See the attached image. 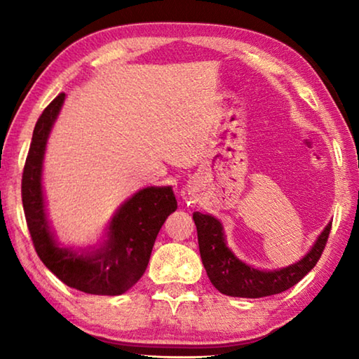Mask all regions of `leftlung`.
I'll list each match as a JSON object with an SVG mask.
<instances>
[{
    "instance_id": "8db88e82",
    "label": "left lung",
    "mask_w": 359,
    "mask_h": 359,
    "mask_svg": "<svg viewBox=\"0 0 359 359\" xmlns=\"http://www.w3.org/2000/svg\"><path fill=\"white\" fill-rule=\"evenodd\" d=\"M199 253L210 282L223 294L234 297H264L282 293L309 274L323 253L331 223L321 231L309 253L297 263L274 271H261L248 266L226 247L222 223L215 217L194 212Z\"/></svg>"
}]
</instances>
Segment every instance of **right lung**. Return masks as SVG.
<instances>
[{"label": "right lung", "mask_w": 359, "mask_h": 359, "mask_svg": "<svg viewBox=\"0 0 359 359\" xmlns=\"http://www.w3.org/2000/svg\"><path fill=\"white\" fill-rule=\"evenodd\" d=\"M65 102L60 93L36 121L22 175V203L34 250L47 269L71 288L88 294L118 296L147 269L151 248L166 218L177 209L171 187L139 190L115 212L100 247H60L47 220L42 193V163L48 135Z\"/></svg>", "instance_id": "add662e5"}]
</instances>
